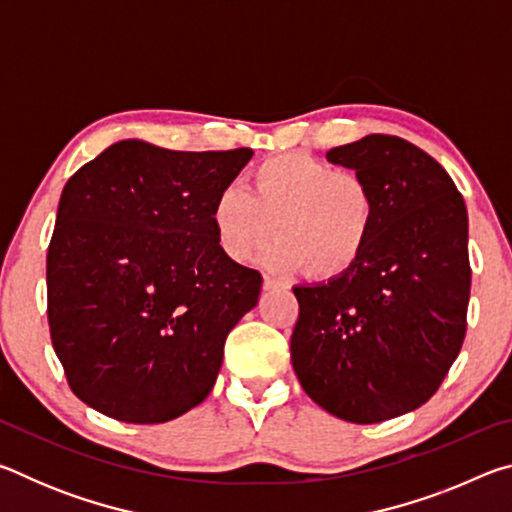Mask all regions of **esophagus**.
Returning <instances> with one entry per match:
<instances>
[{
	"mask_svg": "<svg viewBox=\"0 0 512 512\" xmlns=\"http://www.w3.org/2000/svg\"><path fill=\"white\" fill-rule=\"evenodd\" d=\"M280 289H287L282 282L273 280V277H264V291H280Z\"/></svg>",
	"mask_w": 512,
	"mask_h": 512,
	"instance_id": "34e87169",
	"label": "esophagus"
}]
</instances>
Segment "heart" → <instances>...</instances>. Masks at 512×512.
<instances>
[{
  "mask_svg": "<svg viewBox=\"0 0 512 512\" xmlns=\"http://www.w3.org/2000/svg\"><path fill=\"white\" fill-rule=\"evenodd\" d=\"M375 221V194L361 173L300 151L259 162L246 189L223 187L212 203L216 241L232 262H253L277 235L266 264L275 271L307 266L318 277L348 271Z\"/></svg>",
  "mask_w": 512,
  "mask_h": 512,
  "instance_id": "obj_1",
  "label": "heart"
}]
</instances>
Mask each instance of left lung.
Here are the masks:
<instances>
[{
  "label": "left lung",
  "instance_id": "obj_1",
  "mask_svg": "<svg viewBox=\"0 0 512 512\" xmlns=\"http://www.w3.org/2000/svg\"><path fill=\"white\" fill-rule=\"evenodd\" d=\"M327 160L368 180L377 221L348 271L293 287L291 363L320 409L375 424L427 402L461 352L467 210L449 173L402 137L366 135Z\"/></svg>",
  "mask_w": 512,
  "mask_h": 512
}]
</instances>
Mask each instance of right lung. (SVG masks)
Segmentation results:
<instances>
[{"instance_id": "right-lung-1", "label": "right lung", "mask_w": 512, "mask_h": 512, "mask_svg": "<svg viewBox=\"0 0 512 512\" xmlns=\"http://www.w3.org/2000/svg\"><path fill=\"white\" fill-rule=\"evenodd\" d=\"M250 158L121 140L67 180L47 316L69 388L94 411L158 424L210 395L225 339L262 291L212 228L216 194Z\"/></svg>"}]
</instances>
